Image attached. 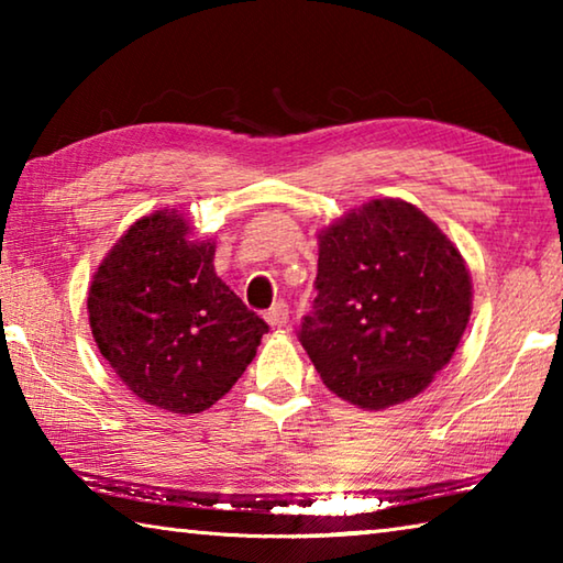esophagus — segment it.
Segmentation results:
<instances>
[{
	"instance_id": "1",
	"label": "esophagus",
	"mask_w": 563,
	"mask_h": 563,
	"mask_svg": "<svg viewBox=\"0 0 563 563\" xmlns=\"http://www.w3.org/2000/svg\"><path fill=\"white\" fill-rule=\"evenodd\" d=\"M288 318H290V312H288V305H285V302H275L273 308L265 312V320H268L273 328H283L285 322H288Z\"/></svg>"
}]
</instances>
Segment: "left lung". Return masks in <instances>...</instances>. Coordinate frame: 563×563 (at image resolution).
<instances>
[{
	"label": "left lung",
	"mask_w": 563,
	"mask_h": 563,
	"mask_svg": "<svg viewBox=\"0 0 563 563\" xmlns=\"http://www.w3.org/2000/svg\"><path fill=\"white\" fill-rule=\"evenodd\" d=\"M298 340L332 393L362 409L415 397L450 362L472 312L462 255L419 208L367 203L320 233Z\"/></svg>",
	"instance_id": "obj_1"
}]
</instances>
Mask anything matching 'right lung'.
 I'll use <instances>...</instances> for the list:
<instances>
[{"label":"right lung","mask_w":563,"mask_h":563,"mask_svg":"<svg viewBox=\"0 0 563 563\" xmlns=\"http://www.w3.org/2000/svg\"><path fill=\"white\" fill-rule=\"evenodd\" d=\"M176 211L133 223L89 288L93 340L144 402L196 415L245 373L268 322L218 278L216 245Z\"/></svg>","instance_id":"obj_1"}]
</instances>
